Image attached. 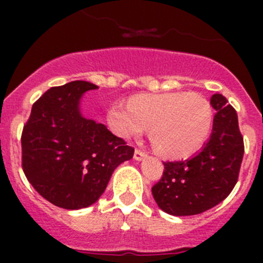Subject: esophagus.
Returning <instances> with one entry per match:
<instances>
[{
  "mask_svg": "<svg viewBox=\"0 0 263 263\" xmlns=\"http://www.w3.org/2000/svg\"><path fill=\"white\" fill-rule=\"evenodd\" d=\"M145 157H146L145 153L141 152L139 148H136V152H134V159H136V160H142Z\"/></svg>",
  "mask_w": 263,
  "mask_h": 263,
  "instance_id": "obj_1",
  "label": "esophagus"
}]
</instances>
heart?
<instances>
[{
	"label": "heart",
	"instance_id": "obj_1",
	"mask_svg": "<svg viewBox=\"0 0 263 263\" xmlns=\"http://www.w3.org/2000/svg\"><path fill=\"white\" fill-rule=\"evenodd\" d=\"M212 108L201 95L170 92L137 95L124 105L108 109V126L116 136L129 139L150 126L155 152L166 158H185L196 153L210 136Z\"/></svg>",
	"mask_w": 263,
	"mask_h": 263
}]
</instances>
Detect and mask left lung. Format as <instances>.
<instances>
[{"label":"left lung","mask_w":263,"mask_h":263,"mask_svg":"<svg viewBox=\"0 0 263 263\" xmlns=\"http://www.w3.org/2000/svg\"><path fill=\"white\" fill-rule=\"evenodd\" d=\"M216 109L212 134L191 159L164 162L163 175L152 192L158 206L174 216L199 215L221 203L236 185L243 157L237 113L222 95L211 99Z\"/></svg>","instance_id":"obj_1"}]
</instances>
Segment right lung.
<instances>
[{"label": "right lung", "instance_id": "right-lung-1", "mask_svg": "<svg viewBox=\"0 0 263 263\" xmlns=\"http://www.w3.org/2000/svg\"><path fill=\"white\" fill-rule=\"evenodd\" d=\"M96 88L80 80L50 88L22 130L23 173L41 196L64 210L92 205L116 167L134 154L105 125L81 116V96Z\"/></svg>", "mask_w": 263, "mask_h": 263}]
</instances>
